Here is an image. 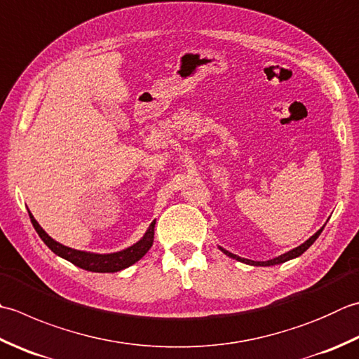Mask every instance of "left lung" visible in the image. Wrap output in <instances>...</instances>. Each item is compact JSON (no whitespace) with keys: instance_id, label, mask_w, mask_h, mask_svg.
Listing matches in <instances>:
<instances>
[{"instance_id":"left-lung-1","label":"left lung","mask_w":359,"mask_h":359,"mask_svg":"<svg viewBox=\"0 0 359 359\" xmlns=\"http://www.w3.org/2000/svg\"><path fill=\"white\" fill-rule=\"evenodd\" d=\"M324 227H325V226H324ZM324 227H320L318 231H316V233H314L311 238H308V240H306L304 244H300L299 248L292 249V250H290V252H286V254L280 255V257H276V258H272V259H268V262H254V259L241 258V257H238V255H235V254H231V252H229V250H226V249H222L221 245H217V248H219V250H221V252H224V254H226L227 257L236 259V262H241V263L250 264V266H273V264H280V263L290 262V259H292V258H297V257H300V255L304 254V252H305L308 248H310V245H311L316 240H318L319 235L322 233V230H324Z\"/></svg>"}]
</instances>
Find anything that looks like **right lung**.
<instances>
[{
	"mask_svg": "<svg viewBox=\"0 0 359 359\" xmlns=\"http://www.w3.org/2000/svg\"><path fill=\"white\" fill-rule=\"evenodd\" d=\"M29 217L35 231H37L39 236L41 238V241H43L55 255L65 258L67 262L73 263L77 268L90 272H118L129 268V266L137 263L138 259H142L147 254V250L151 249V245L154 243V227H156V221L151 222V226L147 227L142 240L130 245V248L114 252V254H93V252L72 249L68 248V245L57 243L40 227V224L35 221V217L31 212Z\"/></svg>",
	"mask_w": 359,
	"mask_h": 359,
	"instance_id": "right-lung-1",
	"label": "right lung"
}]
</instances>
